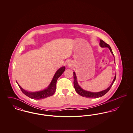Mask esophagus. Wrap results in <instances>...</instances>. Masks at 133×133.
<instances>
[{
  "label": "esophagus",
  "mask_w": 133,
  "mask_h": 133,
  "mask_svg": "<svg viewBox=\"0 0 133 133\" xmlns=\"http://www.w3.org/2000/svg\"><path fill=\"white\" fill-rule=\"evenodd\" d=\"M67 66L68 67H71V66H72V64L71 63H70V62H68L67 64Z\"/></svg>",
  "instance_id": "34e87169"
}]
</instances>
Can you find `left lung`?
<instances>
[{
    "mask_svg": "<svg viewBox=\"0 0 133 133\" xmlns=\"http://www.w3.org/2000/svg\"><path fill=\"white\" fill-rule=\"evenodd\" d=\"M100 46L101 47H108L110 50L111 51V53L112 54L113 56H114V55L113 51L111 49V47L109 45L107 44L106 43H105L103 40H102L101 39L100 40ZM115 58V57H114ZM114 63H115V62H114ZM73 76H74V88L75 90L76 91V92L81 96H82L83 97H85L86 98H97L99 97H101L102 96H104L105 94H106L110 90V88H111L112 86L113 85V83H114L115 79H116V73L115 74V76L114 77V80L113 81L112 83H111V84L110 85V86L108 88L100 92H90V91H88L86 90H85L84 89H83L79 85L78 81H77V76H76V74L75 73V72H73Z\"/></svg>",
    "mask_w": 133,
    "mask_h": 133,
    "instance_id": "8db88e82",
    "label": "left lung"
}]
</instances>
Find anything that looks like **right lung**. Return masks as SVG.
<instances>
[{"label":"right lung","instance_id":"obj_1","mask_svg":"<svg viewBox=\"0 0 133 133\" xmlns=\"http://www.w3.org/2000/svg\"><path fill=\"white\" fill-rule=\"evenodd\" d=\"M65 70V66L62 67L58 70L55 73V75H54V77H53V79L49 85L46 88L40 91H36V92L27 91L22 88L19 85V84L17 81L16 83L18 84L20 89H21V91L23 92V93L26 95L27 96H28V97L35 100L43 99L47 97L51 96L55 93L56 91V86L57 79L63 74Z\"/></svg>","mask_w":133,"mask_h":133}]
</instances>
